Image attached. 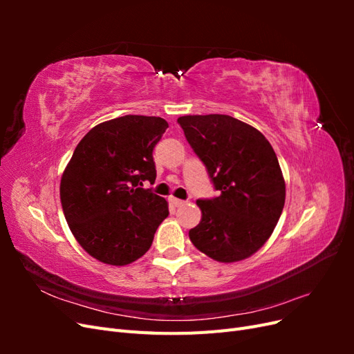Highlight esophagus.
Returning a JSON list of instances; mask_svg holds the SVG:
<instances>
[{
  "mask_svg": "<svg viewBox=\"0 0 354 354\" xmlns=\"http://www.w3.org/2000/svg\"><path fill=\"white\" fill-rule=\"evenodd\" d=\"M169 202H171V203H173V205H174V207H183V205H185V203H186L185 201H181V199H177V198H171V199H169Z\"/></svg>",
  "mask_w": 354,
  "mask_h": 354,
  "instance_id": "esophagus-1",
  "label": "esophagus"
}]
</instances>
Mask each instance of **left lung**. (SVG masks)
Segmentation results:
<instances>
[{"mask_svg": "<svg viewBox=\"0 0 354 354\" xmlns=\"http://www.w3.org/2000/svg\"><path fill=\"white\" fill-rule=\"evenodd\" d=\"M177 122L220 194L196 201L202 218L189 230L192 243L220 263L248 259L270 238L285 205V180L272 145L229 115H186Z\"/></svg>", "mask_w": 354, "mask_h": 354, "instance_id": "left-lung-1", "label": "left lung"}]
</instances>
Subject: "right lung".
Masks as SVG:
<instances>
[{
  "mask_svg": "<svg viewBox=\"0 0 354 354\" xmlns=\"http://www.w3.org/2000/svg\"><path fill=\"white\" fill-rule=\"evenodd\" d=\"M168 128L159 116L125 115L82 137L60 180V201L75 239L93 259L127 266L147 252L168 202L145 181L156 178L153 147Z\"/></svg>",
  "mask_w": 354,
  "mask_h": 354,
  "instance_id": "add662e5",
  "label": "right lung"
}]
</instances>
